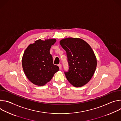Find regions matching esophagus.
Masks as SVG:
<instances>
[{"label": "esophagus", "mask_w": 121, "mask_h": 121, "mask_svg": "<svg viewBox=\"0 0 121 121\" xmlns=\"http://www.w3.org/2000/svg\"><path fill=\"white\" fill-rule=\"evenodd\" d=\"M58 66H59V69H61L62 68V65L61 64H59L58 65Z\"/></svg>", "instance_id": "esophagus-1"}]
</instances>
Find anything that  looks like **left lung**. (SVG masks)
<instances>
[{
  "label": "left lung",
  "mask_w": 121,
  "mask_h": 121,
  "mask_svg": "<svg viewBox=\"0 0 121 121\" xmlns=\"http://www.w3.org/2000/svg\"><path fill=\"white\" fill-rule=\"evenodd\" d=\"M60 44L66 51L68 70L65 77L75 87H80L88 83L94 74L97 59L90 45L83 40L67 38L61 40Z\"/></svg>",
  "instance_id": "8db88e82"
}]
</instances>
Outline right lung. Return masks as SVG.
Here are the masks:
<instances>
[{
    "label": "right lung",
    "mask_w": 121,
    "mask_h": 121,
    "mask_svg": "<svg viewBox=\"0 0 121 121\" xmlns=\"http://www.w3.org/2000/svg\"><path fill=\"white\" fill-rule=\"evenodd\" d=\"M56 39H41L30 44L25 50L22 65L25 75L33 84L43 86L49 82L59 68L53 64L50 49Z\"/></svg>",
    "instance_id": "add662e5"
}]
</instances>
